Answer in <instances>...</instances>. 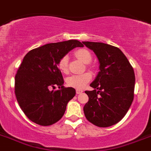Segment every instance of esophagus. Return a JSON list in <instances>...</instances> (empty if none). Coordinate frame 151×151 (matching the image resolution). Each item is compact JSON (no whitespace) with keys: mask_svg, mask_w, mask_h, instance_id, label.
Here are the masks:
<instances>
[{"mask_svg":"<svg viewBox=\"0 0 151 151\" xmlns=\"http://www.w3.org/2000/svg\"><path fill=\"white\" fill-rule=\"evenodd\" d=\"M82 92H83V91L81 89H76V94H81Z\"/></svg>","mask_w":151,"mask_h":151,"instance_id":"1","label":"esophagus"}]
</instances>
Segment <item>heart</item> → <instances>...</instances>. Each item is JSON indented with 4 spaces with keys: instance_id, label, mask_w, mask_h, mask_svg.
I'll use <instances>...</instances> for the list:
<instances>
[{
    "instance_id": "heart-1",
    "label": "heart",
    "mask_w": 151,
    "mask_h": 151,
    "mask_svg": "<svg viewBox=\"0 0 151 151\" xmlns=\"http://www.w3.org/2000/svg\"><path fill=\"white\" fill-rule=\"evenodd\" d=\"M75 55L78 59L85 63H88L91 60V52L86 49L82 48L77 50L75 52ZM69 64V57L67 56H63L58 63V67L64 73H66L68 70ZM91 79V75L89 73H85L80 75H73L67 78V85L73 88H84L86 85Z\"/></svg>"
}]
</instances>
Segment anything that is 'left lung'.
<instances>
[{
    "mask_svg": "<svg viewBox=\"0 0 151 151\" xmlns=\"http://www.w3.org/2000/svg\"><path fill=\"white\" fill-rule=\"evenodd\" d=\"M93 50L100 63V72L86 91L88 101L85 115L100 127L114 125L124 117L134 99L135 76L133 67L118 47L95 42H82Z\"/></svg>",
    "mask_w": 151,
    "mask_h": 151,
    "instance_id": "1",
    "label": "left lung"
}]
</instances>
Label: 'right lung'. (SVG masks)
Returning <instances> with one entry per match:
<instances>
[{
	"label": "right lung",
	"instance_id": "obj_1",
	"mask_svg": "<svg viewBox=\"0 0 151 151\" xmlns=\"http://www.w3.org/2000/svg\"><path fill=\"white\" fill-rule=\"evenodd\" d=\"M83 44L76 40L48 43L27 53L15 76V95L26 116L39 125H52L60 121L67 103L76 95L73 88L63 86L57 67L60 60ZM56 86L58 90H53Z\"/></svg>",
	"mask_w": 151,
	"mask_h": 151
}]
</instances>
